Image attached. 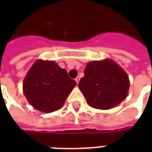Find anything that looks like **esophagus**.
Instances as JSON below:
<instances>
[{
	"label": "esophagus",
	"mask_w": 152,
	"mask_h": 152,
	"mask_svg": "<svg viewBox=\"0 0 152 152\" xmlns=\"http://www.w3.org/2000/svg\"><path fill=\"white\" fill-rule=\"evenodd\" d=\"M80 79V76H77V77H76V79H75V80H76V83H77V84H78V83H79Z\"/></svg>",
	"instance_id": "obj_1"
}]
</instances>
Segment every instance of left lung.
I'll use <instances>...</instances> for the list:
<instances>
[{"label": "left lung", "mask_w": 152, "mask_h": 152, "mask_svg": "<svg viewBox=\"0 0 152 152\" xmlns=\"http://www.w3.org/2000/svg\"><path fill=\"white\" fill-rule=\"evenodd\" d=\"M128 74L110 58L87 63L78 87L91 107L108 110L126 99L129 89Z\"/></svg>", "instance_id": "obj_1"}]
</instances>
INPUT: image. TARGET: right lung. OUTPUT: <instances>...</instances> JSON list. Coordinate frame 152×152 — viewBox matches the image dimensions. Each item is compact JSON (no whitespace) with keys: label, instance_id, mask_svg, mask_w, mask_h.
I'll return each instance as SVG.
<instances>
[{"label":"right lung","instance_id":"right-lung-1","mask_svg":"<svg viewBox=\"0 0 152 152\" xmlns=\"http://www.w3.org/2000/svg\"><path fill=\"white\" fill-rule=\"evenodd\" d=\"M76 86L65 69L51 60L37 59L23 81V91L28 103L44 113L60 109Z\"/></svg>","mask_w":152,"mask_h":152}]
</instances>
